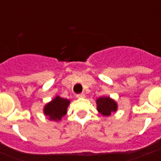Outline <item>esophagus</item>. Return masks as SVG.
I'll return each instance as SVG.
<instances>
[{
	"mask_svg": "<svg viewBox=\"0 0 161 161\" xmlns=\"http://www.w3.org/2000/svg\"><path fill=\"white\" fill-rule=\"evenodd\" d=\"M84 97H85V94H84L83 93L77 94V98H84Z\"/></svg>",
	"mask_w": 161,
	"mask_h": 161,
	"instance_id": "obj_1",
	"label": "esophagus"
}]
</instances>
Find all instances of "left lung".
<instances>
[{
	"mask_svg": "<svg viewBox=\"0 0 161 161\" xmlns=\"http://www.w3.org/2000/svg\"><path fill=\"white\" fill-rule=\"evenodd\" d=\"M97 108L100 114L104 116H108L111 113L116 111L117 104L108 97H102L97 99Z\"/></svg>",
	"mask_w": 161,
	"mask_h": 161,
	"instance_id": "1",
	"label": "left lung"
}]
</instances>
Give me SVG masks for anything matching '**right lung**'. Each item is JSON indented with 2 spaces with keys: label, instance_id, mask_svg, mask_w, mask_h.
<instances>
[{
  "label": "right lung",
  "instance_id": "obj_1",
  "mask_svg": "<svg viewBox=\"0 0 161 161\" xmlns=\"http://www.w3.org/2000/svg\"><path fill=\"white\" fill-rule=\"evenodd\" d=\"M69 100L60 97H56L53 100L47 103L44 108L45 114L49 116L50 119L60 120L66 114Z\"/></svg>",
  "mask_w": 161,
  "mask_h": 161
}]
</instances>
